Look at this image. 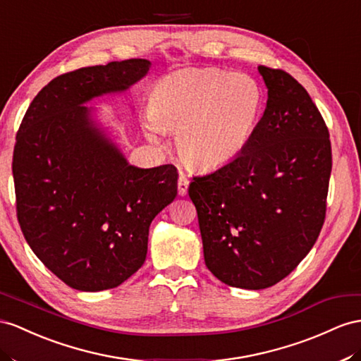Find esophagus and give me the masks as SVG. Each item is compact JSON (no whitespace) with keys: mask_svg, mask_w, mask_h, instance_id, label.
I'll list each match as a JSON object with an SVG mask.
<instances>
[{"mask_svg":"<svg viewBox=\"0 0 361 361\" xmlns=\"http://www.w3.org/2000/svg\"><path fill=\"white\" fill-rule=\"evenodd\" d=\"M188 188H189V180L184 177V175H180V178H178V193H180L181 197L186 195Z\"/></svg>","mask_w":361,"mask_h":361,"instance_id":"obj_1","label":"esophagus"}]
</instances>
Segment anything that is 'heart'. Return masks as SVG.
I'll use <instances>...</instances> for the list:
<instances>
[{
  "label": "heart",
  "mask_w": 361,
  "mask_h": 361,
  "mask_svg": "<svg viewBox=\"0 0 361 361\" xmlns=\"http://www.w3.org/2000/svg\"><path fill=\"white\" fill-rule=\"evenodd\" d=\"M264 91L244 73L186 70L163 78L149 94L147 138L160 145L175 131L180 159L195 169H216L244 152L259 123Z\"/></svg>",
  "instance_id": "b5f03b06"
}]
</instances>
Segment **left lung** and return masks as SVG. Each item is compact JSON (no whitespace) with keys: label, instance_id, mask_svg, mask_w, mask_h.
<instances>
[{"label":"left lung","instance_id":"obj_1","mask_svg":"<svg viewBox=\"0 0 361 361\" xmlns=\"http://www.w3.org/2000/svg\"><path fill=\"white\" fill-rule=\"evenodd\" d=\"M257 70L269 99L250 143L189 186L206 267L245 290L269 288L310 253L332 168L328 128L307 90L283 70Z\"/></svg>","mask_w":361,"mask_h":361}]
</instances>
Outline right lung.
<instances>
[{"mask_svg":"<svg viewBox=\"0 0 361 361\" xmlns=\"http://www.w3.org/2000/svg\"><path fill=\"white\" fill-rule=\"evenodd\" d=\"M149 68L147 59H126L54 78L16 134L12 171L24 238L79 291L116 288L140 269L152 219L177 197L175 166L129 164L85 106L126 92Z\"/></svg>","mask_w":361,"mask_h":361,"instance_id":"add662e5","label":"right lung"}]
</instances>
